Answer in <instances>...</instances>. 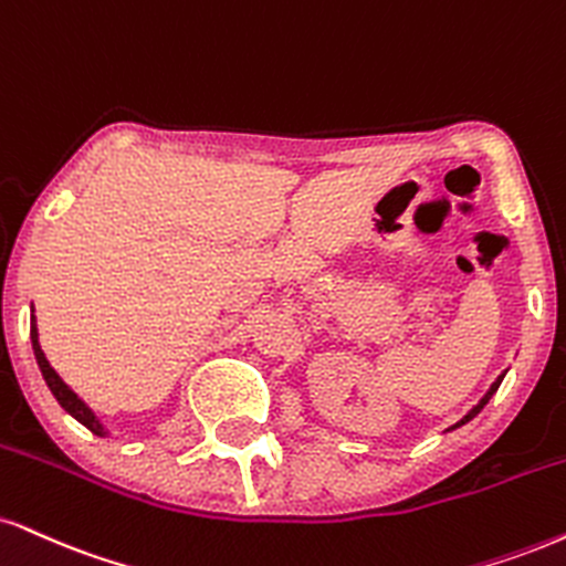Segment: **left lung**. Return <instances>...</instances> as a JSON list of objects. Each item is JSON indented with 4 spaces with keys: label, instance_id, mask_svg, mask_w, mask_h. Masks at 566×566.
<instances>
[{
    "label": "left lung",
    "instance_id": "8db88e82",
    "mask_svg": "<svg viewBox=\"0 0 566 566\" xmlns=\"http://www.w3.org/2000/svg\"><path fill=\"white\" fill-rule=\"evenodd\" d=\"M501 379H503V377H501ZM501 379H499V382H495L493 387H490V390H488V395H485V398H482V400H480V403H478V406H474V408H472V411H469V413H467V417H464V419H461V421H459V424H455V427H461V424H464V421H469V419H472V417H478V413L482 411V406H485V403H488V400H490V398H493V392H495V390H499Z\"/></svg>",
    "mask_w": 566,
    "mask_h": 566
}]
</instances>
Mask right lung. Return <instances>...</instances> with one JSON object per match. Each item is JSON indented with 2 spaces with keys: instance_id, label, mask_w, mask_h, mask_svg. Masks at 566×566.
Returning <instances> with one entry per match:
<instances>
[{
  "instance_id": "right-lung-1",
  "label": "right lung",
  "mask_w": 566,
  "mask_h": 566,
  "mask_svg": "<svg viewBox=\"0 0 566 566\" xmlns=\"http://www.w3.org/2000/svg\"><path fill=\"white\" fill-rule=\"evenodd\" d=\"M31 343H33V353H36V360H39V369H42V374H44V379H46V385H50V390H52V395L54 398H57V403L65 408L67 413H71V417H76L81 424L84 427H88V430H92L94 434H102V427H99V421L94 419V413L88 411V408L81 403L78 400V395L71 390V387H67L63 379L57 377V371L52 369L50 366V360H46V356H44V350H42V345H39V335H36V324H31Z\"/></svg>"
}]
</instances>
